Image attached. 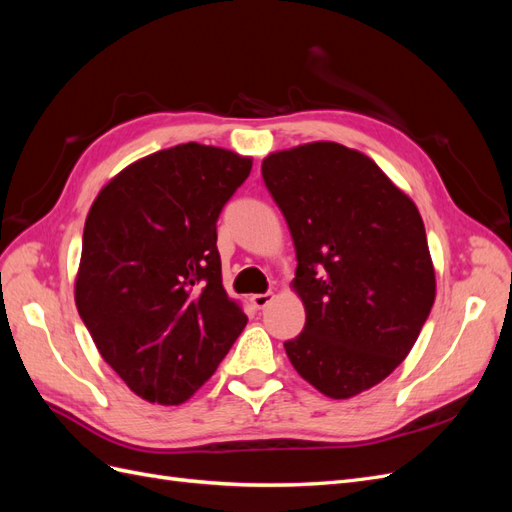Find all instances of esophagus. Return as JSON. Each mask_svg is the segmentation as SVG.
Listing matches in <instances>:
<instances>
[{
	"label": "esophagus",
	"instance_id": "1",
	"mask_svg": "<svg viewBox=\"0 0 512 512\" xmlns=\"http://www.w3.org/2000/svg\"><path fill=\"white\" fill-rule=\"evenodd\" d=\"M273 301V292H262V294H252V303L256 309H265Z\"/></svg>",
	"mask_w": 512,
	"mask_h": 512
}]
</instances>
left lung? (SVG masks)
<instances>
[{
    "label": "left lung",
    "mask_w": 512,
    "mask_h": 512,
    "mask_svg": "<svg viewBox=\"0 0 512 512\" xmlns=\"http://www.w3.org/2000/svg\"><path fill=\"white\" fill-rule=\"evenodd\" d=\"M297 250L303 333L284 344L320 393L348 399L406 359L436 299L425 226L374 160L309 143L262 160Z\"/></svg>",
    "instance_id": "8db88e82"
}]
</instances>
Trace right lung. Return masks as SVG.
Listing matches in <instances>:
<instances>
[{
  "instance_id": "obj_1",
  "label": "right lung",
  "mask_w": 512,
  "mask_h": 512,
  "mask_svg": "<svg viewBox=\"0 0 512 512\" xmlns=\"http://www.w3.org/2000/svg\"><path fill=\"white\" fill-rule=\"evenodd\" d=\"M250 170L252 158L185 143L123 168L89 209L76 307L102 359L151 404L190 399L245 327L215 243Z\"/></svg>"
}]
</instances>
